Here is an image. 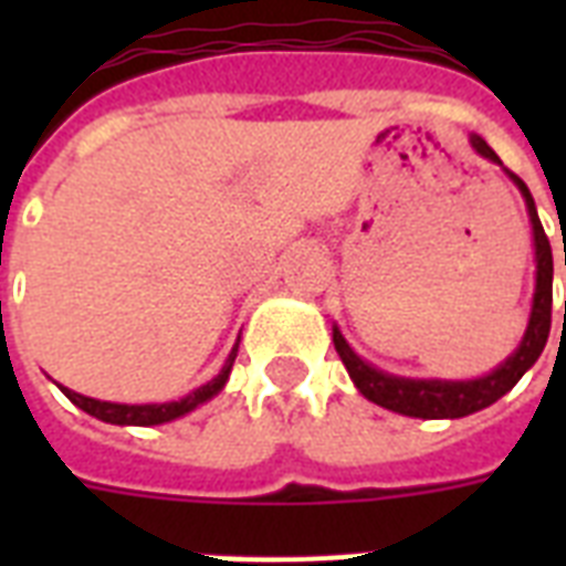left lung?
<instances>
[{
	"label": "left lung",
	"mask_w": 566,
	"mask_h": 566,
	"mask_svg": "<svg viewBox=\"0 0 566 566\" xmlns=\"http://www.w3.org/2000/svg\"><path fill=\"white\" fill-rule=\"evenodd\" d=\"M470 144L479 155H484L488 161L502 164L500 155L493 153L491 146L484 144L482 137L473 135ZM509 172V170H505ZM511 181L517 185L523 199H526L528 220H532V234H535V300H532V314H528L526 335L520 340V346L496 367L493 373L482 378H467V381H443V378H402L390 376L385 370H376L373 364H367L361 355H355V349L346 344V337L340 335V328H332V340L340 355V361L349 370V378L355 387L361 390L370 402L381 405L387 411L405 413V417H420V420H458L467 413H475L493 405L496 399L509 394L511 387L517 385L523 373L541 358L549 337V326H553V247L546 238L541 217H537L535 199L517 179L514 172H509ZM566 314V308H564Z\"/></svg>",
	"instance_id": "1"
}]
</instances>
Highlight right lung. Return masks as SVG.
I'll use <instances>...</instances> for the list:
<instances>
[{"instance_id":"add662e5","label":"right lung","mask_w":566,"mask_h":566,"mask_svg":"<svg viewBox=\"0 0 566 566\" xmlns=\"http://www.w3.org/2000/svg\"><path fill=\"white\" fill-rule=\"evenodd\" d=\"M240 344V337H238ZM238 344L231 346L229 358L222 364V370L208 381V385L196 387L193 394H188L185 399L179 402H153V405H123V402H102V399H91V396H82L70 390V387H61L64 396L70 399L73 405H78L82 411H87L91 417L102 422H114V426H161V422H170V420H179L185 413H190L193 408H199L202 402H208L211 396H217L226 387L229 381V373H231V364L238 358Z\"/></svg>"}]
</instances>
